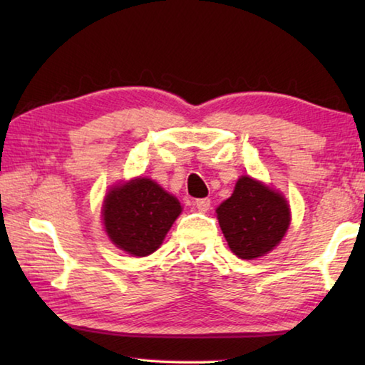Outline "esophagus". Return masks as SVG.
<instances>
[{
    "instance_id": "esophagus-1",
    "label": "esophagus",
    "mask_w": 365,
    "mask_h": 365,
    "mask_svg": "<svg viewBox=\"0 0 365 365\" xmlns=\"http://www.w3.org/2000/svg\"><path fill=\"white\" fill-rule=\"evenodd\" d=\"M195 206L200 212H207L209 207H211V200H209V197H201V200H196Z\"/></svg>"
}]
</instances>
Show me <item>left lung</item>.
Here are the masks:
<instances>
[{
    "label": "left lung",
    "mask_w": 365,
    "mask_h": 365,
    "mask_svg": "<svg viewBox=\"0 0 365 365\" xmlns=\"http://www.w3.org/2000/svg\"><path fill=\"white\" fill-rule=\"evenodd\" d=\"M233 255L256 259L275 248L289 227L285 196L250 175L238 178L232 196L215 209Z\"/></svg>",
    "instance_id": "left-lung-1"
}]
</instances>
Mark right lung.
I'll list each match as a JSON object with an SVG mask.
<instances>
[{"label":"right lung","mask_w":365,"mask_h":365,"mask_svg":"<svg viewBox=\"0 0 365 365\" xmlns=\"http://www.w3.org/2000/svg\"><path fill=\"white\" fill-rule=\"evenodd\" d=\"M182 206L175 196L146 177L110 188L103 202V224L117 248L145 257L163 245Z\"/></svg>","instance_id":"right-lung-1"}]
</instances>
